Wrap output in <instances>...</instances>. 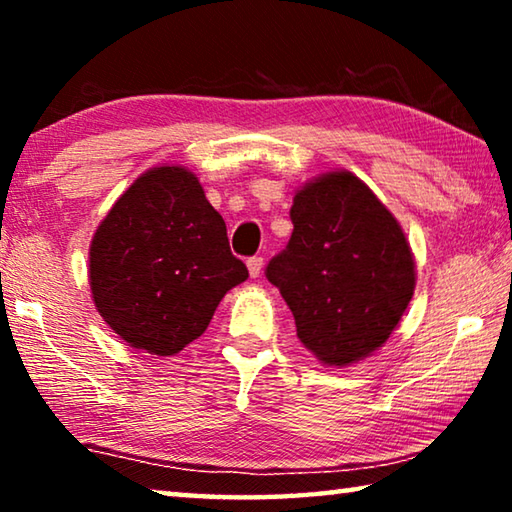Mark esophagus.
Returning <instances> with one entry per match:
<instances>
[{
	"mask_svg": "<svg viewBox=\"0 0 512 512\" xmlns=\"http://www.w3.org/2000/svg\"><path fill=\"white\" fill-rule=\"evenodd\" d=\"M246 264H248V273H250V277H257L259 273H262L264 259H262V257H250Z\"/></svg>",
	"mask_w": 512,
	"mask_h": 512,
	"instance_id": "1",
	"label": "esophagus"
}]
</instances>
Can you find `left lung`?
<instances>
[{"mask_svg":"<svg viewBox=\"0 0 512 512\" xmlns=\"http://www.w3.org/2000/svg\"><path fill=\"white\" fill-rule=\"evenodd\" d=\"M291 223L266 277L296 318L298 339L327 366L368 357L413 298L415 264L400 223L350 171L302 187Z\"/></svg>","mask_w":512,"mask_h":512,"instance_id":"left-lung-1","label":"left lung"}]
</instances>
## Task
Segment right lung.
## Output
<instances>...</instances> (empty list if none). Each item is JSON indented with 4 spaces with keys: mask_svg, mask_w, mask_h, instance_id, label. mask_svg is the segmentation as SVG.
Returning <instances> with one entry per match:
<instances>
[{
    "mask_svg": "<svg viewBox=\"0 0 512 512\" xmlns=\"http://www.w3.org/2000/svg\"><path fill=\"white\" fill-rule=\"evenodd\" d=\"M248 277L192 171L155 167L121 194L90 248V287L128 345L169 357L201 336Z\"/></svg>",
    "mask_w": 512,
    "mask_h": 512,
    "instance_id": "add662e5",
    "label": "right lung"
}]
</instances>
